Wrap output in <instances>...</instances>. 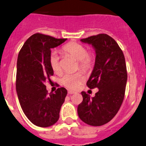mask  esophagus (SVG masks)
Returning a JSON list of instances; mask_svg holds the SVG:
<instances>
[{
  "instance_id": "1",
  "label": "esophagus",
  "mask_w": 146,
  "mask_h": 146,
  "mask_svg": "<svg viewBox=\"0 0 146 146\" xmlns=\"http://www.w3.org/2000/svg\"><path fill=\"white\" fill-rule=\"evenodd\" d=\"M74 93H75L74 91H72V90H68L69 95H72V94H74Z\"/></svg>"
}]
</instances>
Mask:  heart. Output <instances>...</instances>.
I'll return each instance as SVG.
<instances>
[{
    "mask_svg": "<svg viewBox=\"0 0 146 146\" xmlns=\"http://www.w3.org/2000/svg\"><path fill=\"white\" fill-rule=\"evenodd\" d=\"M63 50L67 54L70 55L79 61V67L84 71L90 70L95 62L94 54H89L84 45L72 42L63 46ZM50 64L55 72H58L60 70L59 56L56 51H53L50 56ZM84 76L80 72L74 74H65L61 78L60 81L63 86L70 89L75 90L84 81Z\"/></svg>",
    "mask_w": 146,
    "mask_h": 146,
    "instance_id": "heart-1",
    "label": "heart"
}]
</instances>
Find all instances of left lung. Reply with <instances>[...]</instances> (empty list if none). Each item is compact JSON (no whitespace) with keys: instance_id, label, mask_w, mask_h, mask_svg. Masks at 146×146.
I'll return each instance as SVG.
<instances>
[{"instance_id":"8db88e82","label":"left lung","mask_w":146,"mask_h":146,"mask_svg":"<svg viewBox=\"0 0 146 146\" xmlns=\"http://www.w3.org/2000/svg\"><path fill=\"white\" fill-rule=\"evenodd\" d=\"M92 45L95 51V62L86 85L98 88L95 96L81 92L82 102L78 106L79 117L92 126L109 123L116 115L125 97L127 73L124 54L117 42L106 34L81 39Z\"/></svg>"}]
</instances>
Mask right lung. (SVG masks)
<instances>
[{
  "instance_id": "add662e5",
  "label": "right lung",
  "mask_w": 146,
  "mask_h": 146,
  "mask_svg": "<svg viewBox=\"0 0 146 146\" xmlns=\"http://www.w3.org/2000/svg\"><path fill=\"white\" fill-rule=\"evenodd\" d=\"M66 40L36 33L26 40L19 53L17 96L25 115L36 126L47 127L59 119L67 90L63 87L58 88L55 93L48 94L44 84L54 74L50 64L51 49Z\"/></svg>"
}]
</instances>
